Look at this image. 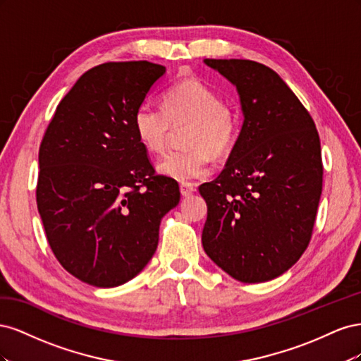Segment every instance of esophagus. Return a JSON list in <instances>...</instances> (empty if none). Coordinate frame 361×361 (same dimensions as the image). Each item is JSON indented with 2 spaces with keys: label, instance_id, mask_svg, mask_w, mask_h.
Returning <instances> with one entry per match:
<instances>
[{
  "label": "esophagus",
  "instance_id": "obj_1",
  "mask_svg": "<svg viewBox=\"0 0 361 361\" xmlns=\"http://www.w3.org/2000/svg\"><path fill=\"white\" fill-rule=\"evenodd\" d=\"M195 191V185L191 182H180V194L183 197H187V195H191Z\"/></svg>",
  "mask_w": 361,
  "mask_h": 361
}]
</instances>
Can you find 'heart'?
<instances>
[{"instance_id": "1", "label": "heart", "mask_w": 361, "mask_h": 361, "mask_svg": "<svg viewBox=\"0 0 361 361\" xmlns=\"http://www.w3.org/2000/svg\"><path fill=\"white\" fill-rule=\"evenodd\" d=\"M135 135L149 154L167 149L173 128L190 125L187 150L171 152L158 164L164 176L178 180L199 179L211 173L212 155L231 154L239 137V116L224 102L220 92L195 76L180 80L164 94V108L141 102L134 113Z\"/></svg>"}]
</instances>
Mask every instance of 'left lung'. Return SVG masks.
<instances>
[{
  "mask_svg": "<svg viewBox=\"0 0 361 361\" xmlns=\"http://www.w3.org/2000/svg\"><path fill=\"white\" fill-rule=\"evenodd\" d=\"M204 63L236 85L244 123L226 169L199 188L207 204L203 248L233 279L268 281L297 264L310 243L324 174L318 129L265 64Z\"/></svg>",
  "mask_w": 361,
  "mask_h": 361,
  "instance_id": "1",
  "label": "left lung"
}]
</instances>
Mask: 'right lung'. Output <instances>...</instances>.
<instances>
[{
  "instance_id": "1",
  "label": "right lung",
  "mask_w": 361,
  "mask_h": 361,
  "mask_svg": "<svg viewBox=\"0 0 361 361\" xmlns=\"http://www.w3.org/2000/svg\"><path fill=\"white\" fill-rule=\"evenodd\" d=\"M166 68L110 61L57 105L39 149L37 209L61 267L96 288L134 279L154 256L161 218L180 200L157 174L133 118Z\"/></svg>"
}]
</instances>
